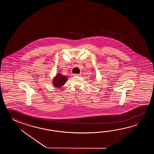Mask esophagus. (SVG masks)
I'll use <instances>...</instances> for the list:
<instances>
[{"instance_id":"esophagus-1","label":"esophagus","mask_w":154,"mask_h":154,"mask_svg":"<svg viewBox=\"0 0 154 154\" xmlns=\"http://www.w3.org/2000/svg\"><path fill=\"white\" fill-rule=\"evenodd\" d=\"M74 76H80L82 75V74H74Z\"/></svg>"}]
</instances>
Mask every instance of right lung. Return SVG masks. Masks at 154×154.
Returning <instances> with one entry per match:
<instances>
[{
	"label": "right lung",
	"instance_id": "1",
	"mask_svg": "<svg viewBox=\"0 0 154 154\" xmlns=\"http://www.w3.org/2000/svg\"><path fill=\"white\" fill-rule=\"evenodd\" d=\"M67 80V76L63 75L61 73H57L53 79L52 84L56 88H59L66 84Z\"/></svg>",
	"mask_w": 154,
	"mask_h": 154
}]
</instances>
